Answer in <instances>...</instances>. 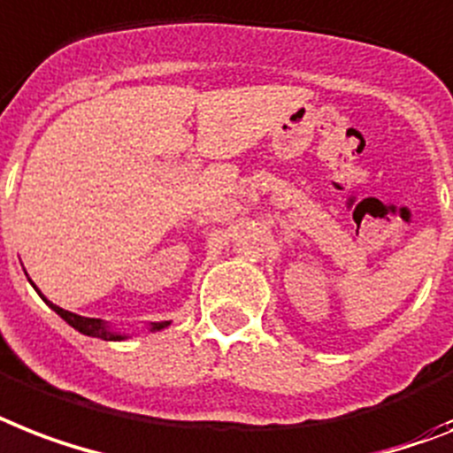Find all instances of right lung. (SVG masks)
Wrapping results in <instances>:
<instances>
[{
    "mask_svg": "<svg viewBox=\"0 0 453 453\" xmlns=\"http://www.w3.org/2000/svg\"><path fill=\"white\" fill-rule=\"evenodd\" d=\"M29 284H32V279H29ZM32 286H35V284H32ZM35 288H36V286H35ZM36 293L42 296L43 303H46L48 307L55 311V314L62 316V319H65V321H67L73 330H79V333L88 334V337H99V340H106V342H120V340H127V337H130V334L113 330L111 326H109L106 321H102V319H88V316H79V314H73V311L62 310V307H58V304L50 303V300H48V297L43 296L39 288H36ZM167 326H169V321L150 323L149 330H150V333H156V330H163V328H167Z\"/></svg>",
    "mask_w": 453,
    "mask_h": 453,
    "instance_id": "right-lung-1",
    "label": "right lung"
}]
</instances>
